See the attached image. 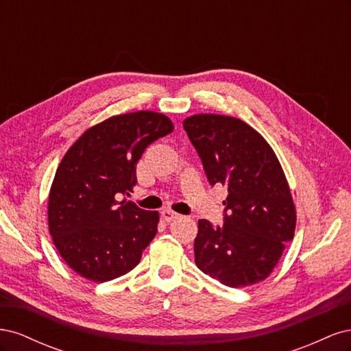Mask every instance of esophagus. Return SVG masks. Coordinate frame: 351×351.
Here are the masks:
<instances>
[{"label":"esophagus","mask_w":351,"mask_h":351,"mask_svg":"<svg viewBox=\"0 0 351 351\" xmlns=\"http://www.w3.org/2000/svg\"><path fill=\"white\" fill-rule=\"evenodd\" d=\"M161 215H162V218H164L165 222H171V221H174V219H177V218L180 217V215L177 214V212H174V210H171V209L162 210Z\"/></svg>","instance_id":"esophagus-1"}]
</instances>
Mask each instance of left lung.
<instances>
[{"label": "left lung", "instance_id": "8db88e82", "mask_svg": "<svg viewBox=\"0 0 351 351\" xmlns=\"http://www.w3.org/2000/svg\"><path fill=\"white\" fill-rule=\"evenodd\" d=\"M183 127L210 186L228 190L224 226L199 219L197 268L232 289L258 284L269 277L294 237L295 208L278 158L236 117L196 114Z\"/></svg>", "mask_w": 351, "mask_h": 351}]
</instances>
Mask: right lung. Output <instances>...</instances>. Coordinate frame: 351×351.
<instances>
[{
  "label": "right lung",
  "mask_w": 351,
  "mask_h": 351,
  "mask_svg": "<svg viewBox=\"0 0 351 351\" xmlns=\"http://www.w3.org/2000/svg\"><path fill=\"white\" fill-rule=\"evenodd\" d=\"M174 130L167 115H114L84 132L57 168L48 227L58 253L80 277L105 282L132 271L158 231L159 214L129 196L136 164L152 142Z\"/></svg>",
  "instance_id": "right-lung-1"
}]
</instances>
